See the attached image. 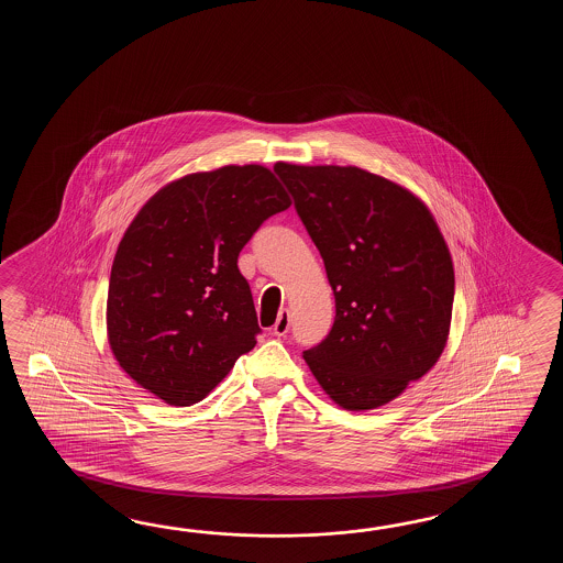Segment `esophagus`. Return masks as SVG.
<instances>
[{
  "label": "esophagus",
  "instance_id": "esophagus-1",
  "mask_svg": "<svg viewBox=\"0 0 563 563\" xmlns=\"http://www.w3.org/2000/svg\"><path fill=\"white\" fill-rule=\"evenodd\" d=\"M274 335H286L289 332V311L282 310L279 311V318H277V322L274 323Z\"/></svg>",
  "mask_w": 563,
  "mask_h": 563
}]
</instances>
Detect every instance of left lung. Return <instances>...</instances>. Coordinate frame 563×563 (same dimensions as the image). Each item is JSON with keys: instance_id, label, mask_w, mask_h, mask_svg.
Instances as JSON below:
<instances>
[{"instance_id": "1", "label": "left lung", "mask_w": 563, "mask_h": 563, "mask_svg": "<svg viewBox=\"0 0 563 563\" xmlns=\"http://www.w3.org/2000/svg\"><path fill=\"white\" fill-rule=\"evenodd\" d=\"M276 173L334 289V325L303 358L340 407H383L443 354L455 299L443 235L412 192L368 170L277 163Z\"/></svg>"}]
</instances>
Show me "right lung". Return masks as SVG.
Returning a JSON list of instances; mask_svg holds the SVG:
<instances>
[{"mask_svg":"<svg viewBox=\"0 0 563 563\" xmlns=\"http://www.w3.org/2000/svg\"><path fill=\"white\" fill-rule=\"evenodd\" d=\"M289 205L262 165L187 175L146 201L108 284V342L134 383L191 407L255 346L262 328L238 257Z\"/></svg>","mask_w":563,"mask_h":563,"instance_id":"1","label":"right lung"}]
</instances>
